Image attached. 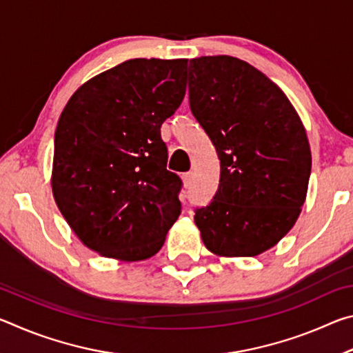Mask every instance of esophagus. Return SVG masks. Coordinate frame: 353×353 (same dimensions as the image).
<instances>
[{"instance_id": "esophagus-1", "label": "esophagus", "mask_w": 353, "mask_h": 353, "mask_svg": "<svg viewBox=\"0 0 353 353\" xmlns=\"http://www.w3.org/2000/svg\"><path fill=\"white\" fill-rule=\"evenodd\" d=\"M182 181H183V187L190 188L191 181H193V172H185V174H182Z\"/></svg>"}]
</instances>
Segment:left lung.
<instances>
[{"mask_svg": "<svg viewBox=\"0 0 353 353\" xmlns=\"http://www.w3.org/2000/svg\"><path fill=\"white\" fill-rule=\"evenodd\" d=\"M188 94L221 162L216 194L194 212L202 241L223 256L265 252L288 234L305 202V128L276 83L236 57L191 59Z\"/></svg>", "mask_w": 353, "mask_h": 353, "instance_id": "obj_1", "label": "left lung"}]
</instances>
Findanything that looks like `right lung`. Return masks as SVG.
I'll return each mask as SVG.
<instances>
[{
  "label": "right lung",
  "mask_w": 353,
  "mask_h": 353,
  "mask_svg": "<svg viewBox=\"0 0 353 353\" xmlns=\"http://www.w3.org/2000/svg\"><path fill=\"white\" fill-rule=\"evenodd\" d=\"M185 68L187 59H130L77 88L59 118L52 194L94 252L149 259L181 214L160 128L185 97Z\"/></svg>",
  "instance_id": "add662e5"
}]
</instances>
